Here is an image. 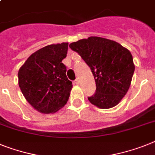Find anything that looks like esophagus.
<instances>
[{"label": "esophagus", "mask_w": 155, "mask_h": 155, "mask_svg": "<svg viewBox=\"0 0 155 155\" xmlns=\"http://www.w3.org/2000/svg\"><path fill=\"white\" fill-rule=\"evenodd\" d=\"M74 84H75V85H79V84H80V81H79V80H78V79H76V80L74 81Z\"/></svg>", "instance_id": "esophagus-1"}]
</instances>
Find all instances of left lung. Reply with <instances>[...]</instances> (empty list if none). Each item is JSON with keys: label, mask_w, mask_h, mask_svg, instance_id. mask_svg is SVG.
Returning a JSON list of instances; mask_svg holds the SVG:
<instances>
[{"label": "left lung", "mask_w": 155, "mask_h": 155, "mask_svg": "<svg viewBox=\"0 0 155 155\" xmlns=\"http://www.w3.org/2000/svg\"><path fill=\"white\" fill-rule=\"evenodd\" d=\"M91 70L96 92L88 100L100 109L114 107L124 97L135 71L132 53L113 40L91 36L69 45Z\"/></svg>", "instance_id": "left-lung-1"}]
</instances>
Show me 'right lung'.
Listing matches in <instances>:
<instances>
[{
    "label": "right lung",
    "instance_id": "1",
    "mask_svg": "<svg viewBox=\"0 0 155 155\" xmlns=\"http://www.w3.org/2000/svg\"><path fill=\"white\" fill-rule=\"evenodd\" d=\"M68 47V42L46 45L32 53L18 71L23 96L41 114H54L68 100L72 84L62 63Z\"/></svg>",
    "mask_w": 155,
    "mask_h": 155
}]
</instances>
